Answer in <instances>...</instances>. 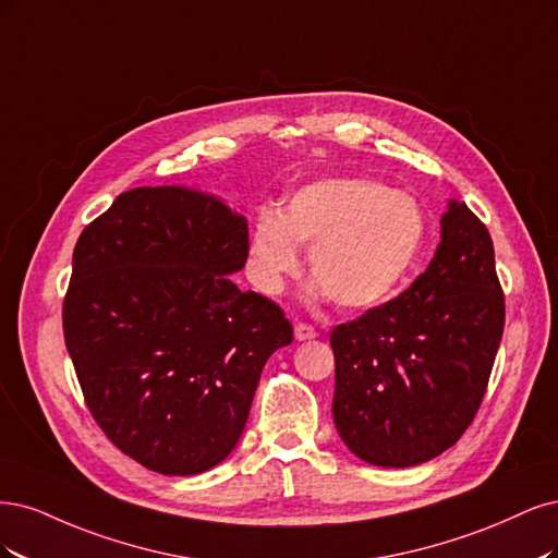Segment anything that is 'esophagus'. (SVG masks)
Wrapping results in <instances>:
<instances>
[{"label": "esophagus", "mask_w": 558, "mask_h": 558, "mask_svg": "<svg viewBox=\"0 0 558 558\" xmlns=\"http://www.w3.org/2000/svg\"><path fill=\"white\" fill-rule=\"evenodd\" d=\"M294 338H296V340H313V338H317V331H315V327L305 325V322H296Z\"/></svg>", "instance_id": "1"}]
</instances>
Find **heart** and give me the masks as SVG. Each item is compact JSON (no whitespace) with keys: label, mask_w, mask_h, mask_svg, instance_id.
I'll return each mask as SVG.
<instances>
[{"label":"heart","mask_w":558,"mask_h":558,"mask_svg":"<svg viewBox=\"0 0 558 558\" xmlns=\"http://www.w3.org/2000/svg\"><path fill=\"white\" fill-rule=\"evenodd\" d=\"M428 220L415 196L373 178H322L262 210L247 243L250 274L264 294H280L311 247L317 294L345 311H371L401 292L420 262Z\"/></svg>","instance_id":"obj_1"}]
</instances>
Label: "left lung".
<instances>
[{
    "instance_id": "left-lung-1",
    "label": "left lung",
    "mask_w": 558,
    "mask_h": 558,
    "mask_svg": "<svg viewBox=\"0 0 558 558\" xmlns=\"http://www.w3.org/2000/svg\"><path fill=\"white\" fill-rule=\"evenodd\" d=\"M502 325L489 231L449 199L426 271L397 299L331 331L340 440L383 469L442 454L475 417Z\"/></svg>"
}]
</instances>
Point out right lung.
<instances>
[{"instance_id": "right-lung-1", "label": "right lung", "mask_w": 558, "mask_h": 558, "mask_svg": "<svg viewBox=\"0 0 558 558\" xmlns=\"http://www.w3.org/2000/svg\"><path fill=\"white\" fill-rule=\"evenodd\" d=\"M245 259L243 215L185 185L120 194L76 243L69 356L104 434L155 473L225 461L266 359L292 343L278 305L231 280Z\"/></svg>"}]
</instances>
